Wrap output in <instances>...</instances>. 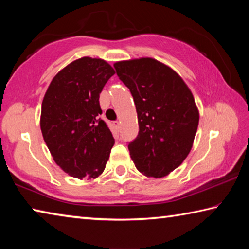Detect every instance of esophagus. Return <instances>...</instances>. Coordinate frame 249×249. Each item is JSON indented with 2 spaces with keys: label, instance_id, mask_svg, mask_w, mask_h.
Returning a JSON list of instances; mask_svg holds the SVG:
<instances>
[{
  "label": "esophagus",
  "instance_id": "34e87169",
  "mask_svg": "<svg viewBox=\"0 0 249 249\" xmlns=\"http://www.w3.org/2000/svg\"><path fill=\"white\" fill-rule=\"evenodd\" d=\"M113 125H114L115 127H120V121H114L113 122Z\"/></svg>",
  "mask_w": 249,
  "mask_h": 249
}]
</instances>
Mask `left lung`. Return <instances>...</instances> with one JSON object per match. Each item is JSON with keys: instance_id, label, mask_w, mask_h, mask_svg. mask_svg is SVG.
I'll use <instances>...</instances> for the list:
<instances>
[{"instance_id": "8db88e82", "label": "left lung", "mask_w": 249, "mask_h": 249, "mask_svg": "<svg viewBox=\"0 0 249 249\" xmlns=\"http://www.w3.org/2000/svg\"><path fill=\"white\" fill-rule=\"evenodd\" d=\"M136 105L140 132L128 142L135 166L161 178L178 168L192 148L199 112L187 84L169 67L142 58L114 65Z\"/></svg>"}]
</instances>
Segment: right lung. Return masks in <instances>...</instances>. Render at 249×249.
Returning a JSON list of instances; mask_svg holds the SVG:
<instances>
[{"instance_id": "add662e5", "label": "right lung", "mask_w": 249, "mask_h": 249, "mask_svg": "<svg viewBox=\"0 0 249 249\" xmlns=\"http://www.w3.org/2000/svg\"><path fill=\"white\" fill-rule=\"evenodd\" d=\"M115 73L102 59L71 62L50 82L41 104L40 128L53 160L74 178L102 174L114 137L100 119L99 98Z\"/></svg>"}]
</instances>
